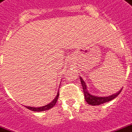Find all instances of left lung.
Returning <instances> with one entry per match:
<instances>
[{
  "instance_id": "left-lung-1",
  "label": "left lung",
  "mask_w": 132,
  "mask_h": 132,
  "mask_svg": "<svg viewBox=\"0 0 132 132\" xmlns=\"http://www.w3.org/2000/svg\"><path fill=\"white\" fill-rule=\"evenodd\" d=\"M80 81L81 86L83 88L84 94V98H85V101H86L88 104L91 105H101L103 103L109 102L110 101H112V99H114L115 98L120 94V92L122 91V88L120 89V91H118L116 92L115 94H112L111 96H94L92 95L89 93V91L87 89V86H86L85 81H84V79L80 77Z\"/></svg>"
}]
</instances>
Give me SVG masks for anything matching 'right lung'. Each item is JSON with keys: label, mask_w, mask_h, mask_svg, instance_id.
Returning a JSON list of instances; mask_svg holds the SVG:
<instances>
[{"label": "right lung", "mask_w": 132, "mask_h": 132, "mask_svg": "<svg viewBox=\"0 0 132 132\" xmlns=\"http://www.w3.org/2000/svg\"><path fill=\"white\" fill-rule=\"evenodd\" d=\"M58 96H59V91L57 93L56 96L55 97V98L50 103L44 106L41 107H30V106H25L27 109L30 110L31 111H34V112H41V111H45V110H48L51 109L56 104L57 101V98H58Z\"/></svg>", "instance_id": "add662e5"}]
</instances>
